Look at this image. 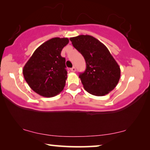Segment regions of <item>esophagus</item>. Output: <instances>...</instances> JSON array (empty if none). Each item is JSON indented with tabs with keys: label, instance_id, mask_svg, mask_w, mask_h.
<instances>
[{
	"label": "esophagus",
	"instance_id": "obj_1",
	"mask_svg": "<svg viewBox=\"0 0 150 150\" xmlns=\"http://www.w3.org/2000/svg\"><path fill=\"white\" fill-rule=\"evenodd\" d=\"M71 71H73V72H74V71H76V67H72L71 68Z\"/></svg>",
	"mask_w": 150,
	"mask_h": 150
}]
</instances>
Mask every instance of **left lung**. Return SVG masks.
<instances>
[{
    "instance_id": "1",
    "label": "left lung",
    "mask_w": 150,
    "mask_h": 150,
    "mask_svg": "<svg viewBox=\"0 0 150 150\" xmlns=\"http://www.w3.org/2000/svg\"><path fill=\"white\" fill-rule=\"evenodd\" d=\"M69 40L87 65L85 72L79 75L84 89L96 96H105L113 90L120 81L121 70L105 45L88 35Z\"/></svg>"
}]
</instances>
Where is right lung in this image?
<instances>
[{
    "label": "right lung",
    "instance_id": "1",
    "mask_svg": "<svg viewBox=\"0 0 150 150\" xmlns=\"http://www.w3.org/2000/svg\"><path fill=\"white\" fill-rule=\"evenodd\" d=\"M69 43L67 38L46 41L35 50L23 67L24 79L39 95L51 98L63 91L67 79L65 59L62 49Z\"/></svg>",
    "mask_w": 150,
    "mask_h": 150
}]
</instances>
